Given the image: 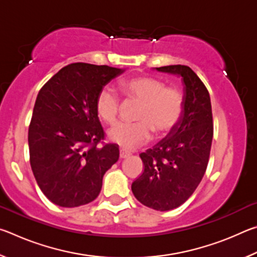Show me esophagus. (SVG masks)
<instances>
[{
	"mask_svg": "<svg viewBox=\"0 0 257 257\" xmlns=\"http://www.w3.org/2000/svg\"><path fill=\"white\" fill-rule=\"evenodd\" d=\"M129 155H130L129 152L124 150H120V159H127Z\"/></svg>",
	"mask_w": 257,
	"mask_h": 257,
	"instance_id": "obj_1",
	"label": "esophagus"
}]
</instances>
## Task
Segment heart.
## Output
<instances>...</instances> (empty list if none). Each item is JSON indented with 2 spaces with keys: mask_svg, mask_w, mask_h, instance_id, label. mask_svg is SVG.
Wrapping results in <instances>:
<instances>
[{
  "mask_svg": "<svg viewBox=\"0 0 257 257\" xmlns=\"http://www.w3.org/2000/svg\"><path fill=\"white\" fill-rule=\"evenodd\" d=\"M121 92L128 102L138 103L134 123H116L108 129L107 138L125 150H134L150 141L152 132L163 136L176 127L184 113L185 98L179 89L167 87L154 77L142 76L121 82ZM98 119L111 124L119 113V99L108 87L99 90L95 99Z\"/></svg>",
  "mask_w": 257,
  "mask_h": 257,
  "instance_id": "1",
  "label": "heart"
}]
</instances>
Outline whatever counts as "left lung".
<instances>
[{
	"mask_svg": "<svg viewBox=\"0 0 257 257\" xmlns=\"http://www.w3.org/2000/svg\"><path fill=\"white\" fill-rule=\"evenodd\" d=\"M181 77L185 106L179 122L167 137L142 153L144 172L133 182L139 202L156 211L173 210L188 199L206 171L213 138L211 98L189 67L156 68Z\"/></svg>",
	"mask_w": 257,
	"mask_h": 257,
	"instance_id": "8db88e82",
	"label": "left lung"
}]
</instances>
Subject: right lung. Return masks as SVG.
<instances>
[{
    "label": "right lung",
    "mask_w": 257,
    "mask_h": 257,
    "mask_svg": "<svg viewBox=\"0 0 257 257\" xmlns=\"http://www.w3.org/2000/svg\"><path fill=\"white\" fill-rule=\"evenodd\" d=\"M124 69L71 63L42 87L28 130L30 167L43 194L62 207L98 196L119 146L97 144L104 132L95 111L99 90Z\"/></svg>",
    "instance_id": "1"
}]
</instances>
